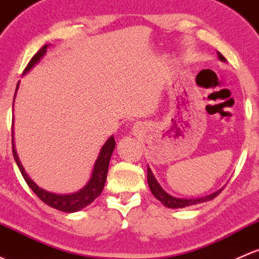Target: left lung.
<instances>
[{"label": "left lung", "instance_id": "8db88e82", "mask_svg": "<svg viewBox=\"0 0 259 259\" xmlns=\"http://www.w3.org/2000/svg\"><path fill=\"white\" fill-rule=\"evenodd\" d=\"M218 57H220L221 61H226V58L223 57L221 53H218ZM147 181H148V186H149V188H151L152 194H153V196L156 197V198L158 199V201L161 202L163 206L168 207V208H183V207L193 206V204H198V203H203V202L210 201V199L215 198V197H217L218 194L222 192V189H220V191L214 192V193L209 194V196L202 197V198H196V199L176 198V197L169 196L168 193H166V192L162 189L161 186H159L158 182L156 181V178H154L153 175H152L149 167L147 168Z\"/></svg>", "mask_w": 259, "mask_h": 259}]
</instances>
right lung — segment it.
Returning <instances> with one entry per match:
<instances>
[{"instance_id": "obj_1", "label": "right lung", "mask_w": 259, "mask_h": 259, "mask_svg": "<svg viewBox=\"0 0 259 259\" xmlns=\"http://www.w3.org/2000/svg\"><path fill=\"white\" fill-rule=\"evenodd\" d=\"M46 50H47V45H45L42 49H39L38 52L31 58L27 67H26L25 71H23V74H25L26 72L30 71L31 68L33 67L39 60H41L42 56L46 53ZM17 89H18V83H17ZM114 147H116V142H114V138L113 136H112V137H110L107 141H106L103 147L101 148L100 154H98L97 157V161H96L95 166H93V172H92V176H91V180L89 181V183L81 189V191L76 192V193H71V194H55L39 188L38 186H37L36 183L28 177L27 173H26L25 169H23L22 164H21L20 159H18V156L17 153H16L15 146H13V141H12L13 157H15L16 163H17L18 168H20L21 173H22L23 178H25L28 187H30L32 191L36 193V196L38 197L41 201H44L46 204H49V206L53 207V208L58 210H62V212H68V213L77 212V210L84 208V207L89 206L90 203H92V202L95 201L101 193H102L103 187H105V183H106V178H107L108 164H110V159H111L112 153H113Z\"/></svg>"}]
</instances>
